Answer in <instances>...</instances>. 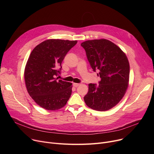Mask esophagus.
Wrapping results in <instances>:
<instances>
[{"mask_svg":"<svg viewBox=\"0 0 154 154\" xmlns=\"http://www.w3.org/2000/svg\"><path fill=\"white\" fill-rule=\"evenodd\" d=\"M79 85H80V84H77V83H74V84H73V86L75 87H77Z\"/></svg>","mask_w":154,"mask_h":154,"instance_id":"1","label":"esophagus"}]
</instances>
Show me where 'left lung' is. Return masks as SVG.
<instances>
[{
  "label": "left lung",
  "mask_w": 154,
  "mask_h": 154,
  "mask_svg": "<svg viewBox=\"0 0 154 154\" xmlns=\"http://www.w3.org/2000/svg\"><path fill=\"white\" fill-rule=\"evenodd\" d=\"M94 71L101 80L97 85L88 84L84 97L87 106L94 110L106 111L116 106L128 88L130 66L125 54L107 39L87 40L81 44Z\"/></svg>",
  "instance_id": "1"
}]
</instances>
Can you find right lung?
<instances>
[{
    "label": "right lung",
    "mask_w": 154,
    "mask_h": 154,
    "mask_svg": "<svg viewBox=\"0 0 154 154\" xmlns=\"http://www.w3.org/2000/svg\"><path fill=\"white\" fill-rule=\"evenodd\" d=\"M77 40L48 39L37 45L27 62L24 79L27 92L39 106L58 110L66 106L72 94V84L55 78L61 64Z\"/></svg>",
    "instance_id": "add662e5"
}]
</instances>
